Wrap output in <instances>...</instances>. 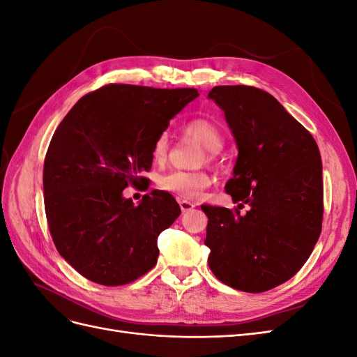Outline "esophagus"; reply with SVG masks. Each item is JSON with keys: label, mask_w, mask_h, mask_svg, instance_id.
<instances>
[{"label": "esophagus", "mask_w": 357, "mask_h": 357, "mask_svg": "<svg viewBox=\"0 0 357 357\" xmlns=\"http://www.w3.org/2000/svg\"><path fill=\"white\" fill-rule=\"evenodd\" d=\"M178 204H180V208H181L183 213H186V211H189V210H192V208H195V204L188 201V199H180Z\"/></svg>", "instance_id": "34e87169"}]
</instances>
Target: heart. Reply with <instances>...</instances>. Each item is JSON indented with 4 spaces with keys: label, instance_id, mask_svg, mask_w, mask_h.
I'll use <instances>...</instances> for the list:
<instances>
[{
    "label": "heart",
    "instance_id": "heart-1",
    "mask_svg": "<svg viewBox=\"0 0 357 357\" xmlns=\"http://www.w3.org/2000/svg\"><path fill=\"white\" fill-rule=\"evenodd\" d=\"M185 137L193 139L205 149V159L207 164H214L215 155L223 147V132L218 123L207 117H195L183 126ZM168 152V137L160 134L153 143L152 158L155 162H162L167 158ZM211 177L207 172H185L172 171L159 178V188L172 195L183 198H199L202 193L211 186Z\"/></svg>",
    "mask_w": 357,
    "mask_h": 357
}]
</instances>
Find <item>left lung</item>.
<instances>
[{"instance_id":"8db88e82","label":"left lung","mask_w":357,"mask_h":357,"mask_svg":"<svg viewBox=\"0 0 357 357\" xmlns=\"http://www.w3.org/2000/svg\"><path fill=\"white\" fill-rule=\"evenodd\" d=\"M208 98L225 112L238 147L225 190L241 202L235 211L201 205L208 218V265L222 283L261 294L294 277L319 240L320 152L307 129L262 89L214 86ZM244 203L251 208L241 216Z\"/></svg>"}]
</instances>
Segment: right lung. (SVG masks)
Returning a JSON list of instances; mask_svg holds the SVG:
<instances>
[{
    "mask_svg": "<svg viewBox=\"0 0 357 357\" xmlns=\"http://www.w3.org/2000/svg\"><path fill=\"white\" fill-rule=\"evenodd\" d=\"M198 95L105 84L56 128L43 169L46 218L59 255L91 282L128 284L156 265L158 236L180 215L178 204L152 190L134 205L123 189L149 181L155 139Z\"/></svg>",
    "mask_w": 357,
    "mask_h": 357,
    "instance_id": "right-lung-1",
    "label": "right lung"
}]
</instances>
